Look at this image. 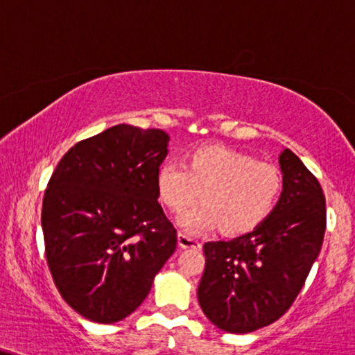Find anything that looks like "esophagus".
<instances>
[{
	"mask_svg": "<svg viewBox=\"0 0 355 355\" xmlns=\"http://www.w3.org/2000/svg\"><path fill=\"white\" fill-rule=\"evenodd\" d=\"M178 246L183 248V250H185V248H193V250H200V248H202V241L180 232V233H178Z\"/></svg>",
	"mask_w": 355,
	"mask_h": 355,
	"instance_id": "obj_1",
	"label": "esophagus"
}]
</instances>
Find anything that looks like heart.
Returning <instances> with one entry per match:
<instances>
[{"mask_svg":"<svg viewBox=\"0 0 355 355\" xmlns=\"http://www.w3.org/2000/svg\"><path fill=\"white\" fill-rule=\"evenodd\" d=\"M281 190L275 165L223 145L196 148L187 165L165 162L157 172V191L168 210H187L200 195L205 200L180 218L190 233L218 226L226 234L251 232L271 215Z\"/></svg>","mask_w":355,"mask_h":355,"instance_id":"obj_1","label":"heart"}]
</instances>
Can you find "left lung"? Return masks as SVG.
Returning <instances> with one entry per match:
<instances>
[{
  "label": "left lung",
  "instance_id": "1",
  "mask_svg": "<svg viewBox=\"0 0 355 355\" xmlns=\"http://www.w3.org/2000/svg\"><path fill=\"white\" fill-rule=\"evenodd\" d=\"M283 191L258 228L230 241L205 243L198 302L232 334L270 326L291 307L321 251L326 198L318 178L289 148L279 155Z\"/></svg>",
  "mask_w": 355,
  "mask_h": 355
}]
</instances>
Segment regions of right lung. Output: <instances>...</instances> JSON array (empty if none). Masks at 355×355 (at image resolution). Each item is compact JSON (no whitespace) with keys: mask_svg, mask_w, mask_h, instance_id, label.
I'll return each instance as SVG.
<instances>
[{"mask_svg":"<svg viewBox=\"0 0 355 355\" xmlns=\"http://www.w3.org/2000/svg\"><path fill=\"white\" fill-rule=\"evenodd\" d=\"M168 135L119 123L64 153L42 200L46 259L64 301L85 319L122 321L177 248L159 203Z\"/></svg>","mask_w":355,"mask_h":355,"instance_id":"obj_1","label":"right lung"}]
</instances>
